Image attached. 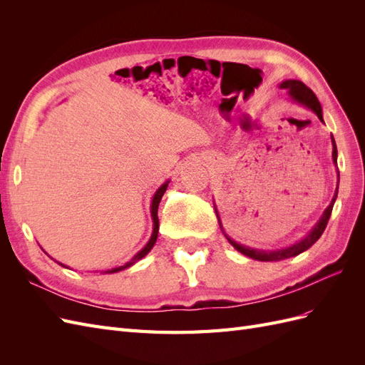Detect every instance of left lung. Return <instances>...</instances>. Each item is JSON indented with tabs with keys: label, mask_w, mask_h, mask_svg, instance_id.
<instances>
[{
	"label": "left lung",
	"mask_w": 365,
	"mask_h": 365,
	"mask_svg": "<svg viewBox=\"0 0 365 365\" xmlns=\"http://www.w3.org/2000/svg\"><path fill=\"white\" fill-rule=\"evenodd\" d=\"M280 88H283V90L288 91L291 101H294L295 103L302 105V106H306L309 109H312V111L318 115V118L323 121V111H322V105H319L317 96L314 94V91L311 90V88H307L302 81H294V79H288V81H283L280 83ZM332 146H334V150H332V158H334V163L336 165V172H338V184H336V190H335V195L332 197V202L329 204V207L324 210L323 216L319 217L318 222L315 224V227L311 230V233H309L306 237H303L300 242H297V244L291 245V247H286V248H282V250H274V251H264V250H254V248H250V247H245V245H240L237 244V242H235L233 239H230L227 235V239L231 245H233L239 252L245 254V256L254 259V260H260V262H279V260H284V259H289V257H295L298 256V254H302L303 251L311 248L315 242L322 237L323 231L326 230V225L329 222V217L330 215H332V208H334V204L336 201V196H338V185H339V170H338V164H336V157H338V150H336V143H335V138L332 135ZM215 210H216V205H215ZM216 216H217V220H219V225L220 228H222V224H220V219H219V215H217V210H216Z\"/></svg>",
	"instance_id": "left-lung-1"
}]
</instances>
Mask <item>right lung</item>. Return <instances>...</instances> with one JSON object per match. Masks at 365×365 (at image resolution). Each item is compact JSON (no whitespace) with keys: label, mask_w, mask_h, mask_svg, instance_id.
<instances>
[{"label":"right lung","mask_w":365,"mask_h":365,"mask_svg":"<svg viewBox=\"0 0 365 365\" xmlns=\"http://www.w3.org/2000/svg\"><path fill=\"white\" fill-rule=\"evenodd\" d=\"M168 185H169V181H165L160 189L155 192V195H153V197H152V204H150V215H152V220H153V231H152V236H150V239H149V242L148 244L145 245V248L143 250H140L134 257H132L128 263H125V264H121V267H117V268H113V269H108V271H105V274H113V272H118V271H123V269H126V268H129V267H132V264H134L135 262H138V260H141L143 257L146 256V254L152 250V247L155 245V242H157V237H158V228H160V220H158V205H160V201H161V197H163V195H164V192H165V189H168ZM59 263V262H58ZM59 264H62V263H59ZM63 267V264H62ZM67 268V267H65Z\"/></svg>","instance_id":"obj_1"}]
</instances>
